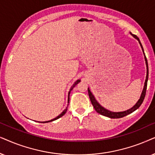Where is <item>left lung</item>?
Here are the masks:
<instances>
[{
	"mask_svg": "<svg viewBox=\"0 0 155 155\" xmlns=\"http://www.w3.org/2000/svg\"><path fill=\"white\" fill-rule=\"evenodd\" d=\"M131 35L135 39H137V40H138V42H139L140 46H141V47H142V51H143L144 55H145V61H146V65H147V76H146V80H145V86H144V88H143V91H142L141 96H140L139 101H138L137 102V104H136L135 106L133 107V108H131L130 109H129V110H127L126 111H123V112H118V113L111 112V111L108 110H107V109L104 108V107H102L100 104H98V102L96 101V100L94 98V95L91 94V91L89 90V88H88V96H89L91 101V104L93 105V106H94V108L95 110H96V112L98 113L99 114H101V115H104V116L110 117V118H120V117H123L125 116V115L130 114V113H133V111H135V110H137V109L139 108L140 106H141V104H142V102H143L144 99H145V95H146V90H147V80H148V74H149V71H148L147 60V58H146L145 52H144L143 47H142V45L141 44V42H140L139 38H138L135 35H133V34H132V33H131Z\"/></svg>",
	"mask_w": 155,
	"mask_h": 155,
	"instance_id": "obj_1",
	"label": "left lung"
}]
</instances>
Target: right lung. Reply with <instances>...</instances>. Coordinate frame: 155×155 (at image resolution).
Here are the masks:
<instances>
[{
  "label": "right lung",
  "mask_w": 155,
  "mask_h": 155,
  "mask_svg": "<svg viewBox=\"0 0 155 155\" xmlns=\"http://www.w3.org/2000/svg\"><path fill=\"white\" fill-rule=\"evenodd\" d=\"M79 82H80V80H77V81H76L75 82V83H74V84H73V86H71V88H70V91H69V95H68V103H69V94H70V92H71V91L72 89H73V88H74V86H75L76 85V84H77L78 83H79ZM68 106H69V104H68V105H67V108H66L64 109V111H63V112H62V113H61L60 115H58V116H57V117H55V118H54V119H52V120H49V121H45V122H42V123H49V122H51V121H53V120H57V119H58V118H59V117H62V116H63V115H64L66 113H67V108H68ZM40 123H41V122H40Z\"/></svg>",
  "instance_id": "obj_1"
}]
</instances>
